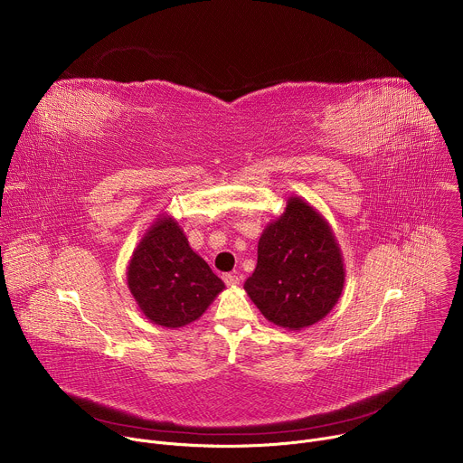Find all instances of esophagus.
Instances as JSON below:
<instances>
[{
    "instance_id": "34e87169",
    "label": "esophagus",
    "mask_w": 463,
    "mask_h": 463,
    "mask_svg": "<svg viewBox=\"0 0 463 463\" xmlns=\"http://www.w3.org/2000/svg\"><path fill=\"white\" fill-rule=\"evenodd\" d=\"M223 280H225V284L231 286V288H234V286L240 284V277L234 275V273H225V275H223Z\"/></svg>"
}]
</instances>
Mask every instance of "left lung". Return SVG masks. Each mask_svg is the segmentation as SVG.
I'll list each match as a JSON object with an SVG mask.
<instances>
[{
	"instance_id": "left-lung-1",
	"label": "left lung",
	"mask_w": 463,
	"mask_h": 463,
	"mask_svg": "<svg viewBox=\"0 0 463 463\" xmlns=\"http://www.w3.org/2000/svg\"><path fill=\"white\" fill-rule=\"evenodd\" d=\"M269 322L302 329L324 318L345 288V261L327 222L300 197L263 229L254 273L243 284Z\"/></svg>"
}]
</instances>
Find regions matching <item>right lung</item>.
I'll return each mask as SVG.
<instances>
[{
    "instance_id": "add662e5",
    "label": "right lung",
    "mask_w": 463,
    "mask_h": 463,
    "mask_svg": "<svg viewBox=\"0 0 463 463\" xmlns=\"http://www.w3.org/2000/svg\"><path fill=\"white\" fill-rule=\"evenodd\" d=\"M126 275L145 317L165 327L197 320L225 288L168 216H159L143 236Z\"/></svg>"
}]
</instances>
